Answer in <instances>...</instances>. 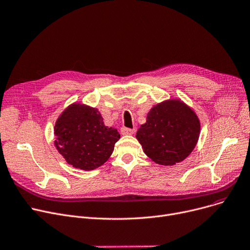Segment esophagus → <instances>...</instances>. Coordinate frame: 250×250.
<instances>
[{
    "label": "esophagus",
    "mask_w": 250,
    "mask_h": 250,
    "mask_svg": "<svg viewBox=\"0 0 250 250\" xmlns=\"http://www.w3.org/2000/svg\"><path fill=\"white\" fill-rule=\"evenodd\" d=\"M134 129H130V128H127V127H122L121 128V132H122V134H124V135H132L134 133Z\"/></svg>",
    "instance_id": "obj_1"
}]
</instances>
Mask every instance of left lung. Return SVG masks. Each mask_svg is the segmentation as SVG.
I'll return each mask as SVG.
<instances>
[{
  "label": "left lung",
  "instance_id": "obj_1",
  "mask_svg": "<svg viewBox=\"0 0 250 250\" xmlns=\"http://www.w3.org/2000/svg\"><path fill=\"white\" fill-rule=\"evenodd\" d=\"M199 134L200 121L195 112L180 100H168L149 111L136 138L154 163L172 166L193 151Z\"/></svg>",
  "mask_w": 250,
  "mask_h": 250
}]
</instances>
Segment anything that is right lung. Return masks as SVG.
<instances>
[{
    "label": "right lung",
    "mask_w": 250,
    "mask_h": 250,
    "mask_svg": "<svg viewBox=\"0 0 250 250\" xmlns=\"http://www.w3.org/2000/svg\"><path fill=\"white\" fill-rule=\"evenodd\" d=\"M54 144L68 165L92 170L111 156L120 134L105 126L100 112L89 106L73 104L65 109L54 126Z\"/></svg>",
    "instance_id": "right-lung-1"
}]
</instances>
